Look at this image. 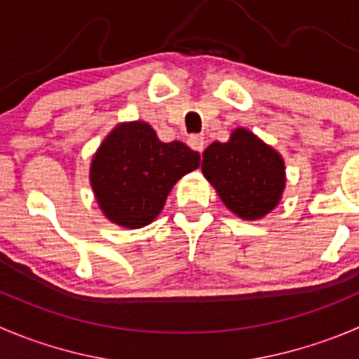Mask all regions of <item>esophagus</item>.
I'll list each match as a JSON object with an SVG mask.
<instances>
[{"label":"esophagus","mask_w":359,"mask_h":359,"mask_svg":"<svg viewBox=\"0 0 359 359\" xmlns=\"http://www.w3.org/2000/svg\"><path fill=\"white\" fill-rule=\"evenodd\" d=\"M187 144H189L191 149H194V151L201 154L205 149V138L201 135H193V137L187 138Z\"/></svg>","instance_id":"1"}]
</instances>
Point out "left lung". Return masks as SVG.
<instances>
[{
  "label": "left lung",
  "instance_id": "1",
  "mask_svg": "<svg viewBox=\"0 0 359 359\" xmlns=\"http://www.w3.org/2000/svg\"><path fill=\"white\" fill-rule=\"evenodd\" d=\"M201 172L222 203L245 221L270 214L286 189L283 156L247 128H235L228 142L208 145Z\"/></svg>",
  "mask_w": 359,
  "mask_h": 359
}]
</instances>
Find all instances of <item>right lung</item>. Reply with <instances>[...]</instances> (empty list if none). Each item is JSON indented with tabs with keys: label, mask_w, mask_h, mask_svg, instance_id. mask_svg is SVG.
Returning a JSON list of instances; mask_svg holds the SVG:
<instances>
[{
	"label": "right lung",
	"mask_w": 359,
	"mask_h": 359,
	"mask_svg": "<svg viewBox=\"0 0 359 359\" xmlns=\"http://www.w3.org/2000/svg\"><path fill=\"white\" fill-rule=\"evenodd\" d=\"M200 166L182 142L165 144L145 121L121 123L95 152L89 168L100 210L121 228H144L161 214L177 180Z\"/></svg>",
	"instance_id": "obj_1"
}]
</instances>
